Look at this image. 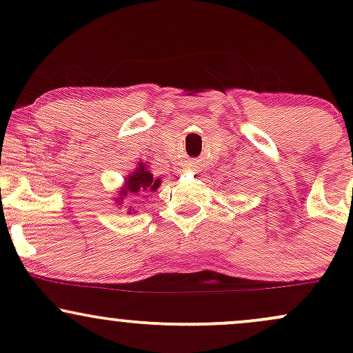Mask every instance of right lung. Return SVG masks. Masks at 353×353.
<instances>
[{"mask_svg": "<svg viewBox=\"0 0 353 353\" xmlns=\"http://www.w3.org/2000/svg\"><path fill=\"white\" fill-rule=\"evenodd\" d=\"M161 179H154V176L151 172L145 169V164L137 165V171L129 176L125 179V184L123 190H121V196H128V194H136V196H144V194L152 192L159 188Z\"/></svg>", "mask_w": 353, "mask_h": 353, "instance_id": "right-lung-1", "label": "right lung"}]
</instances>
